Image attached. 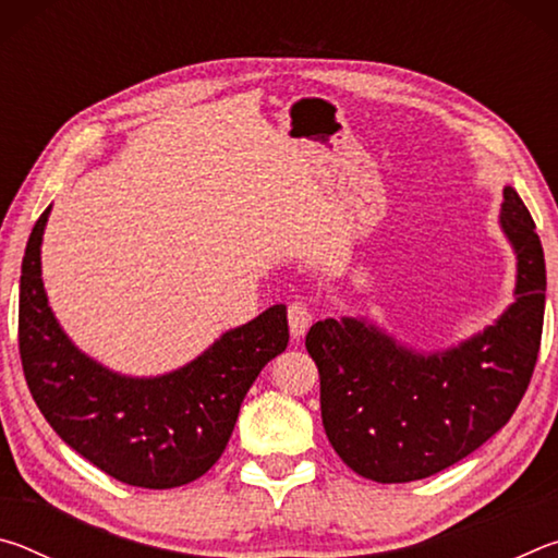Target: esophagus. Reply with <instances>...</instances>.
I'll list each match as a JSON object with an SVG mask.
<instances>
[{
    "mask_svg": "<svg viewBox=\"0 0 558 558\" xmlns=\"http://www.w3.org/2000/svg\"><path fill=\"white\" fill-rule=\"evenodd\" d=\"M288 323H290V335L295 339H300L307 332L310 323H313V313H310L305 302H292L288 307Z\"/></svg>",
    "mask_w": 558,
    "mask_h": 558,
    "instance_id": "34e87169",
    "label": "esophagus"
}]
</instances>
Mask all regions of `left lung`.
Here are the masks:
<instances>
[{
    "mask_svg": "<svg viewBox=\"0 0 558 558\" xmlns=\"http://www.w3.org/2000/svg\"><path fill=\"white\" fill-rule=\"evenodd\" d=\"M499 229L517 256L514 302L483 332L436 352L366 317L319 319L305 337L329 442L356 475L413 483L456 465L512 418L542 344L546 266L524 202L505 186Z\"/></svg>",
    "mask_w": 558,
    "mask_h": 558,
    "instance_id": "obj_1",
    "label": "left lung"
}]
</instances>
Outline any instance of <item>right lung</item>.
Wrapping results in <instances>:
<instances>
[{
  "instance_id": "right-lung-1",
  "label": "right lung",
  "mask_w": 558,
  "mask_h": 558,
  "mask_svg": "<svg viewBox=\"0 0 558 558\" xmlns=\"http://www.w3.org/2000/svg\"><path fill=\"white\" fill-rule=\"evenodd\" d=\"M51 206L26 243L19 280V354L36 405L63 442L132 487L169 489L202 477L229 442L245 393L288 347V307L272 305L159 376L112 372L63 332L41 278Z\"/></svg>"
}]
</instances>
